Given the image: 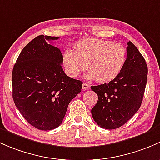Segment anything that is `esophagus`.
<instances>
[{
    "mask_svg": "<svg viewBox=\"0 0 160 160\" xmlns=\"http://www.w3.org/2000/svg\"><path fill=\"white\" fill-rule=\"evenodd\" d=\"M89 88V85H88L87 83H83L82 84V89L83 90H86Z\"/></svg>",
    "mask_w": 160,
    "mask_h": 160,
    "instance_id": "esophagus-1",
    "label": "esophagus"
}]
</instances>
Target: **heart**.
Masks as SVG:
<instances>
[{
  "label": "heart",
  "instance_id": "heart-1",
  "mask_svg": "<svg viewBox=\"0 0 160 160\" xmlns=\"http://www.w3.org/2000/svg\"><path fill=\"white\" fill-rule=\"evenodd\" d=\"M126 58L127 52L122 44L99 38H84L77 42L74 51L64 52L62 62L72 78L88 68L87 78L105 83L120 75Z\"/></svg>",
  "mask_w": 160,
  "mask_h": 160
}]
</instances>
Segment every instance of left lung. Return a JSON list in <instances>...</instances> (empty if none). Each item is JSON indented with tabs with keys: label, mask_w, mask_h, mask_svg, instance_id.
<instances>
[{
	"label": "left lung",
	"mask_w": 160,
	"mask_h": 160,
	"mask_svg": "<svg viewBox=\"0 0 160 160\" xmlns=\"http://www.w3.org/2000/svg\"><path fill=\"white\" fill-rule=\"evenodd\" d=\"M126 48V62L120 75L108 83L91 86L98 95L92 108L95 122L114 129L127 122L139 110L147 82L148 68L143 56L131 42Z\"/></svg>",
	"instance_id": "8db88e82"
}]
</instances>
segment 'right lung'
Masks as SVG:
<instances>
[{
    "label": "right lung",
    "mask_w": 160,
    "mask_h": 160,
    "mask_svg": "<svg viewBox=\"0 0 160 160\" xmlns=\"http://www.w3.org/2000/svg\"><path fill=\"white\" fill-rule=\"evenodd\" d=\"M59 37L39 35L23 48L12 72L13 99L23 117L41 130L62 124L82 82L65 75L60 49L48 44Z\"/></svg>",
    "instance_id": "1"
}]
</instances>
